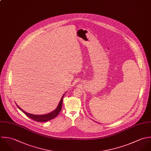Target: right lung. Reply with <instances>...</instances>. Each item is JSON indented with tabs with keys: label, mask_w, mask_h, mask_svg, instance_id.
Listing matches in <instances>:
<instances>
[{
	"label": "right lung",
	"mask_w": 151,
	"mask_h": 151,
	"mask_svg": "<svg viewBox=\"0 0 151 151\" xmlns=\"http://www.w3.org/2000/svg\"><path fill=\"white\" fill-rule=\"evenodd\" d=\"M65 94L62 96L61 99H60V101L57 107V109L54 110L53 111H52L51 113H50L48 114H44V115H35V114H30L28 113H26V111H24L23 110H22L19 106H18V105H17V106L18 107V108L23 112L24 113L27 117H29V118L33 120L37 121V122H46L48 121L51 120L52 119H53L54 118L56 117L58 114L60 113L62 109V102H63V97L65 96Z\"/></svg>",
	"instance_id": "1"
}]
</instances>
